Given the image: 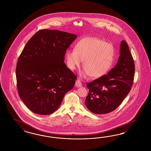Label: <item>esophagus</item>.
<instances>
[{"label":"esophagus","instance_id":"esophagus-1","mask_svg":"<svg viewBox=\"0 0 151 151\" xmlns=\"http://www.w3.org/2000/svg\"><path fill=\"white\" fill-rule=\"evenodd\" d=\"M76 86L77 87H81L82 86V83L79 79H77L76 82Z\"/></svg>","mask_w":151,"mask_h":151}]
</instances>
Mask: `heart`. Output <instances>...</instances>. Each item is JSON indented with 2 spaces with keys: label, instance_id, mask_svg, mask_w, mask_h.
Returning a JSON list of instances; mask_svg holds the SVG:
<instances>
[{
  "label": "heart",
  "instance_id": "heart-1",
  "mask_svg": "<svg viewBox=\"0 0 151 151\" xmlns=\"http://www.w3.org/2000/svg\"><path fill=\"white\" fill-rule=\"evenodd\" d=\"M112 45L95 37H86L76 45L74 50L65 54L66 63L70 70H75L83 62L84 74L99 78L108 72L114 58Z\"/></svg>",
  "mask_w": 151,
  "mask_h": 151
}]
</instances>
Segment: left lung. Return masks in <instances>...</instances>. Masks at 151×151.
<instances>
[{"label": "left lung", "mask_w": 151, "mask_h": 151, "mask_svg": "<svg viewBox=\"0 0 151 151\" xmlns=\"http://www.w3.org/2000/svg\"><path fill=\"white\" fill-rule=\"evenodd\" d=\"M120 55L114 68L107 75L86 84L89 93L85 104L95 114H105L115 110L129 93L133 83L134 63L127 42L120 45Z\"/></svg>", "instance_id": "1"}]
</instances>
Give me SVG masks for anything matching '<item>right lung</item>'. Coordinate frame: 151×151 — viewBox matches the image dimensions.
<instances>
[{
	"label": "right lung",
	"mask_w": 151,
	"mask_h": 151,
	"mask_svg": "<svg viewBox=\"0 0 151 151\" xmlns=\"http://www.w3.org/2000/svg\"><path fill=\"white\" fill-rule=\"evenodd\" d=\"M77 35L43 29L31 38L19 56L16 68L20 98L32 112L50 115L73 88L77 77L64 63L66 50Z\"/></svg>",
	"instance_id": "add662e5"
}]
</instances>
